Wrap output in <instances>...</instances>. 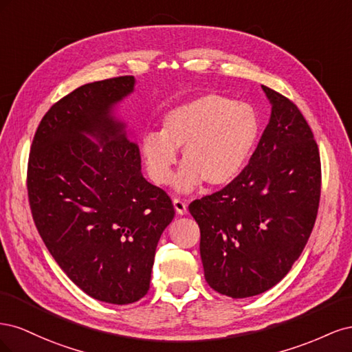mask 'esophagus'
Returning a JSON list of instances; mask_svg holds the SVG:
<instances>
[{"label": "esophagus", "instance_id": "1", "mask_svg": "<svg viewBox=\"0 0 352 352\" xmlns=\"http://www.w3.org/2000/svg\"><path fill=\"white\" fill-rule=\"evenodd\" d=\"M173 206H175V210H176V212L179 216H184V214H186V202L185 201H182V199H179V198H175L173 199Z\"/></svg>", "mask_w": 352, "mask_h": 352}]
</instances>
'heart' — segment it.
<instances>
[{
  "label": "heart",
  "instance_id": "heart-1",
  "mask_svg": "<svg viewBox=\"0 0 352 352\" xmlns=\"http://www.w3.org/2000/svg\"><path fill=\"white\" fill-rule=\"evenodd\" d=\"M258 136V116L251 105L206 94L170 110L160 132L144 133L141 153L150 179L166 185L176 150L182 148L184 166L175 185L188 192L202 180L208 186L230 184L247 164Z\"/></svg>",
  "mask_w": 352,
  "mask_h": 352
}]
</instances>
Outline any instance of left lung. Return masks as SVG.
Masks as SVG:
<instances>
[{
    "mask_svg": "<svg viewBox=\"0 0 352 352\" xmlns=\"http://www.w3.org/2000/svg\"><path fill=\"white\" fill-rule=\"evenodd\" d=\"M269 124L250 163L229 185L195 199L207 283L248 298L279 283L311 235L322 188L320 154L296 105L263 85Z\"/></svg>",
    "mask_w": 352,
    "mask_h": 352,
    "instance_id": "1",
    "label": "left lung"
}]
</instances>
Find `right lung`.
<instances>
[{
    "instance_id": "obj_1",
    "label": "right lung",
    "mask_w": 352,
    "mask_h": 352,
    "mask_svg": "<svg viewBox=\"0 0 352 352\" xmlns=\"http://www.w3.org/2000/svg\"><path fill=\"white\" fill-rule=\"evenodd\" d=\"M133 88V76H120L66 95L42 117L28 163L32 217L50 254L85 294L116 305L150 289L157 243L175 217L113 116Z\"/></svg>"
}]
</instances>
